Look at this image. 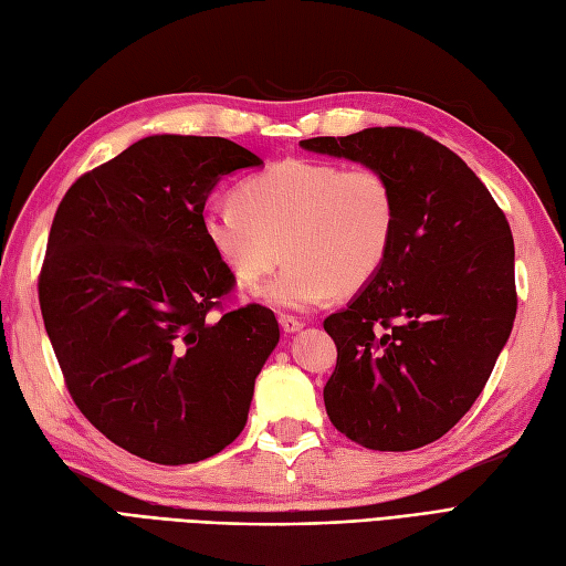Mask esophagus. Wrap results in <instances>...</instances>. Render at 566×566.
<instances>
[{"mask_svg": "<svg viewBox=\"0 0 566 566\" xmlns=\"http://www.w3.org/2000/svg\"><path fill=\"white\" fill-rule=\"evenodd\" d=\"M279 324H281V328H283L285 333H297V331L304 326V321L297 318V316H293V314H281V316H279Z\"/></svg>", "mask_w": 566, "mask_h": 566, "instance_id": "obj_1", "label": "esophagus"}]
</instances>
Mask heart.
<instances>
[{
    "label": "heart",
    "instance_id": "heart-1",
    "mask_svg": "<svg viewBox=\"0 0 566 566\" xmlns=\"http://www.w3.org/2000/svg\"><path fill=\"white\" fill-rule=\"evenodd\" d=\"M202 233L238 281L285 269L250 293L283 310H310L376 279L397 233L395 190L369 166L285 159L240 182L235 202L211 205Z\"/></svg>",
    "mask_w": 566,
    "mask_h": 566
}]
</instances>
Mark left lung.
I'll return each instance as SVG.
<instances>
[{
  "label": "left lung",
  "instance_id": "1",
  "mask_svg": "<svg viewBox=\"0 0 566 566\" xmlns=\"http://www.w3.org/2000/svg\"><path fill=\"white\" fill-rule=\"evenodd\" d=\"M300 145L376 169L397 200L384 269L324 321L338 347L328 419L369 450L429 446L476 402L512 333L510 223L479 176L419 130L364 128Z\"/></svg>",
  "mask_w": 566,
  "mask_h": 566
}]
</instances>
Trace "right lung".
<instances>
[{"label":"right lung","mask_w":566,"mask_h":566,"mask_svg":"<svg viewBox=\"0 0 566 566\" xmlns=\"http://www.w3.org/2000/svg\"><path fill=\"white\" fill-rule=\"evenodd\" d=\"M262 159L226 137L149 135L61 200L40 271L44 328L73 402L157 464L221 452L279 345L271 310L209 312L235 285L202 233L217 182Z\"/></svg>","instance_id":"obj_1"}]
</instances>
